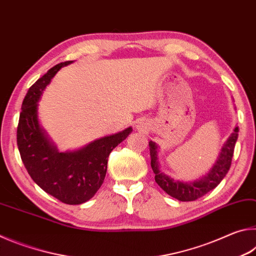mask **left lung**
<instances>
[{
  "mask_svg": "<svg viewBox=\"0 0 256 256\" xmlns=\"http://www.w3.org/2000/svg\"><path fill=\"white\" fill-rule=\"evenodd\" d=\"M238 138V128H235L234 133L224 144L219 158L212 167L209 174L203 178L192 182V183H184V182H176L167 175L162 174L159 170L158 157H157V144L150 141V156H151V168L154 172V180L164 192L170 194V196L177 198L180 201H196L198 198L206 196L208 192L214 190L219 185L220 182L230 168L232 159L234 154V149Z\"/></svg>",
  "mask_w": 256,
  "mask_h": 256,
  "instance_id": "obj_1",
  "label": "left lung"
}]
</instances>
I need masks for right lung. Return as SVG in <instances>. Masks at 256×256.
<instances>
[{"mask_svg":"<svg viewBox=\"0 0 256 256\" xmlns=\"http://www.w3.org/2000/svg\"><path fill=\"white\" fill-rule=\"evenodd\" d=\"M72 60L60 63L30 86L21 106L16 144L28 174L46 193L66 204H81L100 188L112 150L128 138L132 128L104 136L73 152H58L42 132L37 118L40 94L60 68Z\"/></svg>","mask_w":256,"mask_h":256,"instance_id":"obj_1","label":"right lung"}]
</instances>
